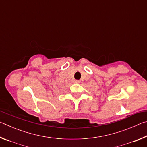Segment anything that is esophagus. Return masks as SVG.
<instances>
[{"label": "esophagus", "mask_w": 147, "mask_h": 147, "mask_svg": "<svg viewBox=\"0 0 147 147\" xmlns=\"http://www.w3.org/2000/svg\"><path fill=\"white\" fill-rule=\"evenodd\" d=\"M74 83H76V84L80 83V80H74Z\"/></svg>", "instance_id": "34e87169"}]
</instances>
